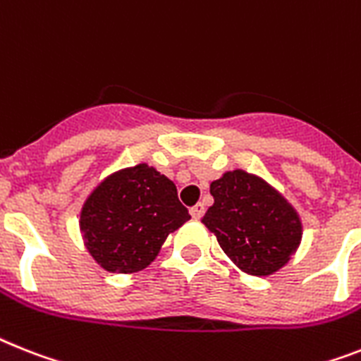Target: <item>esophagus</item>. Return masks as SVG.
Masks as SVG:
<instances>
[{
    "label": "esophagus",
    "instance_id": "esophagus-1",
    "mask_svg": "<svg viewBox=\"0 0 361 361\" xmlns=\"http://www.w3.org/2000/svg\"><path fill=\"white\" fill-rule=\"evenodd\" d=\"M204 213H205L204 204H196L195 207H190V216L195 218V220H200V218L204 216Z\"/></svg>",
    "mask_w": 361,
    "mask_h": 361
}]
</instances>
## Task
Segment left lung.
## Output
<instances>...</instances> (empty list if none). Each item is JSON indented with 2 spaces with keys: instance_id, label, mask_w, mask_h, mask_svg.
I'll return each mask as SVG.
<instances>
[{
  "instance_id": "8db88e82",
  "label": "left lung",
  "mask_w": 361,
  "mask_h": 361,
  "mask_svg": "<svg viewBox=\"0 0 361 361\" xmlns=\"http://www.w3.org/2000/svg\"><path fill=\"white\" fill-rule=\"evenodd\" d=\"M214 204L202 224L214 233L233 264L266 277L288 264L302 238V222L288 200L250 172H224L211 183Z\"/></svg>"
}]
</instances>
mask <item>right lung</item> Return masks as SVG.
<instances>
[{
    "label": "right lung",
    "mask_w": 361,
    "mask_h": 361,
    "mask_svg": "<svg viewBox=\"0 0 361 361\" xmlns=\"http://www.w3.org/2000/svg\"><path fill=\"white\" fill-rule=\"evenodd\" d=\"M187 220L174 183L139 163L106 176L84 202L78 224L97 264L111 274H135L154 262L166 237Z\"/></svg>",
    "instance_id": "1"
}]
</instances>
